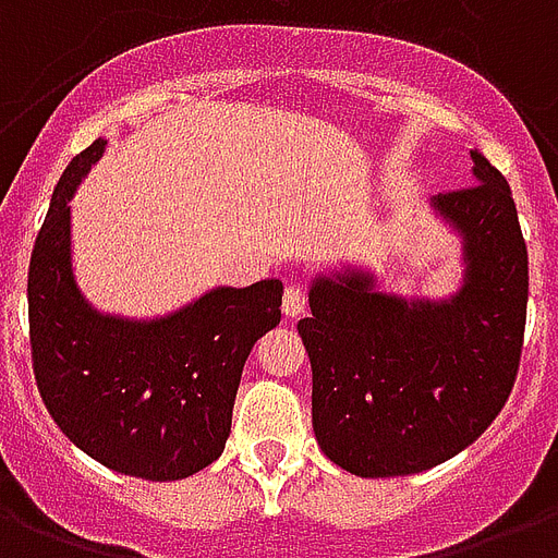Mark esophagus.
Listing matches in <instances>:
<instances>
[{
    "mask_svg": "<svg viewBox=\"0 0 558 558\" xmlns=\"http://www.w3.org/2000/svg\"><path fill=\"white\" fill-rule=\"evenodd\" d=\"M307 305V293L302 291L300 284H291L288 291H284V300H282V311L284 316H300Z\"/></svg>",
    "mask_w": 558,
    "mask_h": 558,
    "instance_id": "34e87169",
    "label": "esophagus"
}]
</instances>
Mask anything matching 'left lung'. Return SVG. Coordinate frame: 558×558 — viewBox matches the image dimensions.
Instances as JSON below:
<instances>
[{
	"label": "left lung",
	"mask_w": 558,
	"mask_h": 558,
	"mask_svg": "<svg viewBox=\"0 0 558 558\" xmlns=\"http://www.w3.org/2000/svg\"><path fill=\"white\" fill-rule=\"evenodd\" d=\"M475 184L432 198L463 235L461 291L440 302L319 276L300 333L314 372V435L360 478L414 475L466 449L510 398L527 323V244L505 175L470 153Z\"/></svg>",
	"instance_id": "left-lung-1"
}]
</instances>
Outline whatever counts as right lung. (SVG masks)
I'll use <instances>...</instances> for the list:
<instances>
[{"mask_svg":"<svg viewBox=\"0 0 558 558\" xmlns=\"http://www.w3.org/2000/svg\"><path fill=\"white\" fill-rule=\"evenodd\" d=\"M106 141L53 186L28 267L37 389L65 438L123 475L190 478L225 452L244 360L282 319V282L216 288L175 314L137 323L97 314L71 270V195Z\"/></svg>","mask_w":558,"mask_h":558,"instance_id":"1","label":"right lung"}]
</instances>
